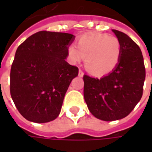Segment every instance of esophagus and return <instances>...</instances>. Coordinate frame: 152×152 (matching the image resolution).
Listing matches in <instances>:
<instances>
[{"mask_svg": "<svg viewBox=\"0 0 152 152\" xmlns=\"http://www.w3.org/2000/svg\"><path fill=\"white\" fill-rule=\"evenodd\" d=\"M78 76H79L80 77H82V76H84V72H83L81 69L79 70V73H78Z\"/></svg>", "mask_w": 152, "mask_h": 152, "instance_id": "esophagus-1", "label": "esophagus"}]
</instances>
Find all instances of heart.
Wrapping results in <instances>:
<instances>
[{
  "instance_id": "heart-1",
  "label": "heart",
  "mask_w": 152,
  "mask_h": 152,
  "mask_svg": "<svg viewBox=\"0 0 152 152\" xmlns=\"http://www.w3.org/2000/svg\"><path fill=\"white\" fill-rule=\"evenodd\" d=\"M121 47L114 36L94 33L83 36L75 45L68 47V55L73 63L86 58V66L89 72L103 76L112 72L120 62Z\"/></svg>"
}]
</instances>
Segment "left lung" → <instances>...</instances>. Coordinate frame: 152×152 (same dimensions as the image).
<instances>
[{"label": "left lung", "mask_w": 152, "mask_h": 152, "mask_svg": "<svg viewBox=\"0 0 152 152\" xmlns=\"http://www.w3.org/2000/svg\"><path fill=\"white\" fill-rule=\"evenodd\" d=\"M120 40L121 53L117 66L100 79L85 75L84 97L96 118L112 121L129 114L142 96L146 77L140 48L129 36L112 30Z\"/></svg>", "instance_id": "left-lung-1"}]
</instances>
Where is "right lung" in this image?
I'll return each mask as SVG.
<instances>
[{"label": "right lung", "instance_id": "obj_1", "mask_svg": "<svg viewBox=\"0 0 152 152\" xmlns=\"http://www.w3.org/2000/svg\"><path fill=\"white\" fill-rule=\"evenodd\" d=\"M74 39L69 33L40 31L18 47L10 70V95L28 121L46 123L58 116L79 72L65 61Z\"/></svg>", "mask_w": 152, "mask_h": 152}]
</instances>
